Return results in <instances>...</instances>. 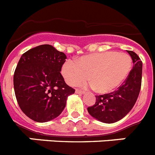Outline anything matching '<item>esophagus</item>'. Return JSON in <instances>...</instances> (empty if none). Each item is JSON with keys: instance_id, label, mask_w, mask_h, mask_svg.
I'll return each instance as SVG.
<instances>
[{"instance_id": "1", "label": "esophagus", "mask_w": 155, "mask_h": 155, "mask_svg": "<svg viewBox=\"0 0 155 155\" xmlns=\"http://www.w3.org/2000/svg\"><path fill=\"white\" fill-rule=\"evenodd\" d=\"M75 92L77 93V94H84V91H82V90H80V89H76L75 90Z\"/></svg>"}]
</instances>
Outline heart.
<instances>
[{"mask_svg": "<svg viewBox=\"0 0 155 155\" xmlns=\"http://www.w3.org/2000/svg\"><path fill=\"white\" fill-rule=\"evenodd\" d=\"M132 68V60L125 53L105 51L91 53L77 59L75 63L67 61L62 74L70 85L81 84L87 80L95 91L112 92L127 79Z\"/></svg>", "mask_w": 155, "mask_h": 155, "instance_id": "1", "label": "heart"}]
</instances>
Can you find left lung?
<instances>
[{
	"mask_svg": "<svg viewBox=\"0 0 155 155\" xmlns=\"http://www.w3.org/2000/svg\"><path fill=\"white\" fill-rule=\"evenodd\" d=\"M134 66L118 89L108 94L95 95L96 102L87 107L89 114L105 124H113L123 119L132 109L139 95L142 80V61L136 53L127 50Z\"/></svg>",
	"mask_w": 155,
	"mask_h": 155,
	"instance_id": "1",
	"label": "left lung"
}]
</instances>
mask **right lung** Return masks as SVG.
I'll use <instances>...</instances> for the list:
<instances>
[{"mask_svg": "<svg viewBox=\"0 0 155 155\" xmlns=\"http://www.w3.org/2000/svg\"><path fill=\"white\" fill-rule=\"evenodd\" d=\"M66 59L64 53L46 44L28 50L19 60L14 89L19 107L31 120L45 123L55 119L74 93L61 74Z\"/></svg>", "mask_w": 155, "mask_h": 155, "instance_id": "1", "label": "right lung"}]
</instances>
